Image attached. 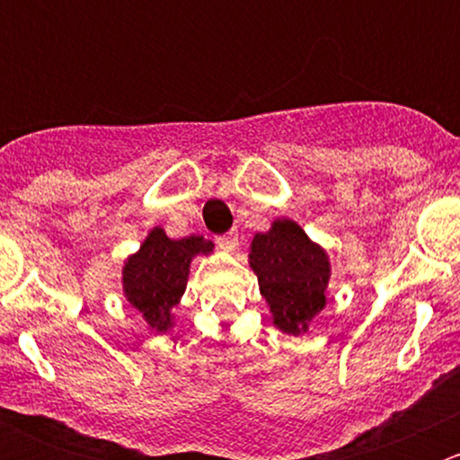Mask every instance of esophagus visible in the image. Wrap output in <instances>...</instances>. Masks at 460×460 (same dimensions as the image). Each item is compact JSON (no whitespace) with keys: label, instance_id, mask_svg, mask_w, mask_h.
<instances>
[{"label":"esophagus","instance_id":"34e87169","mask_svg":"<svg viewBox=\"0 0 460 460\" xmlns=\"http://www.w3.org/2000/svg\"><path fill=\"white\" fill-rule=\"evenodd\" d=\"M216 243L220 244L222 249H234L235 243H238V231H229V234L225 235H217Z\"/></svg>","mask_w":460,"mask_h":460}]
</instances>
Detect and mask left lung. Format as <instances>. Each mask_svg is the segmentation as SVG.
<instances>
[{"label": "left lung", "mask_w": 460, "mask_h": 460, "mask_svg": "<svg viewBox=\"0 0 460 460\" xmlns=\"http://www.w3.org/2000/svg\"><path fill=\"white\" fill-rule=\"evenodd\" d=\"M249 260L273 324L287 333L307 332L309 320L327 300V253L296 222L276 220L267 234H256Z\"/></svg>", "instance_id": "obj_1"}]
</instances>
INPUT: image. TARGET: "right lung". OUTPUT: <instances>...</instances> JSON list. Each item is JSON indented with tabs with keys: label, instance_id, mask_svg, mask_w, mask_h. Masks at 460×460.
Wrapping results in <instances>:
<instances>
[{
	"label": "right lung",
	"instance_id": "add662e5",
	"mask_svg": "<svg viewBox=\"0 0 460 460\" xmlns=\"http://www.w3.org/2000/svg\"><path fill=\"white\" fill-rule=\"evenodd\" d=\"M213 244L200 235L171 240L160 226L148 234L140 252L124 264V294L142 314L148 327L166 332L171 309L184 294L189 264L198 253H211Z\"/></svg>",
	"mask_w": 460,
	"mask_h": 460
}]
</instances>
